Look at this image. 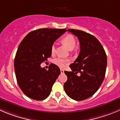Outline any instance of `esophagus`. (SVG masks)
I'll list each match as a JSON object with an SVG mask.
<instances>
[{
  "instance_id": "34e87169",
  "label": "esophagus",
  "mask_w": 120,
  "mask_h": 120,
  "mask_svg": "<svg viewBox=\"0 0 120 120\" xmlns=\"http://www.w3.org/2000/svg\"><path fill=\"white\" fill-rule=\"evenodd\" d=\"M61 74H64V71L63 70V69H61Z\"/></svg>"
}]
</instances>
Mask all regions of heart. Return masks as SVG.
Listing matches in <instances>:
<instances>
[{
    "instance_id": "heart-1",
    "label": "heart",
    "mask_w": 120,
    "mask_h": 120,
    "mask_svg": "<svg viewBox=\"0 0 120 120\" xmlns=\"http://www.w3.org/2000/svg\"><path fill=\"white\" fill-rule=\"evenodd\" d=\"M62 42L69 50H72L75 47V45H76V40H75V38L73 35H70V34H68V35L65 36L62 38ZM55 45L53 44L51 46V52H52V53H55ZM53 63L58 67H60V68H64L66 65L69 63V61L67 60V59L58 58L56 59H54Z\"/></svg>"
}]
</instances>
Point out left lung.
Listing matches in <instances>:
<instances>
[{"mask_svg":"<svg viewBox=\"0 0 120 120\" xmlns=\"http://www.w3.org/2000/svg\"><path fill=\"white\" fill-rule=\"evenodd\" d=\"M78 37L80 52L65 71L67 81L64 85L66 94L71 98L82 101L93 95L103 82L107 68V55L100 41L94 36L76 29H68Z\"/></svg>","mask_w":120,"mask_h":120,"instance_id":"obj_1","label":"left lung"}]
</instances>
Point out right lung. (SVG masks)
<instances>
[{"label": "right lung", "instance_id": "obj_1", "mask_svg": "<svg viewBox=\"0 0 120 120\" xmlns=\"http://www.w3.org/2000/svg\"><path fill=\"white\" fill-rule=\"evenodd\" d=\"M67 31L65 29H39L29 32L19 45L14 61L18 85L25 95L41 101L49 95L61 73L52 64L48 70L41 64L51 57L53 42Z\"/></svg>", "mask_w": 120, "mask_h": 120}]
</instances>
